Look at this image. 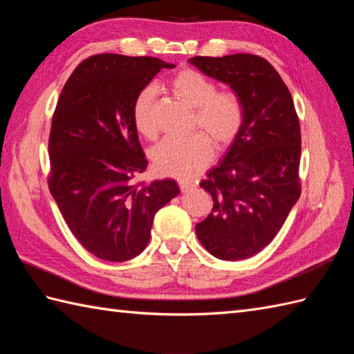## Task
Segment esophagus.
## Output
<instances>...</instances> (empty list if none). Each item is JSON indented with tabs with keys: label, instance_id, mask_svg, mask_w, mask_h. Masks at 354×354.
Segmentation results:
<instances>
[{
	"label": "esophagus",
	"instance_id": "1",
	"mask_svg": "<svg viewBox=\"0 0 354 354\" xmlns=\"http://www.w3.org/2000/svg\"><path fill=\"white\" fill-rule=\"evenodd\" d=\"M193 187H194V184H192V183H187V181H181V183H179V189H181L183 193L190 192V190L193 189Z\"/></svg>",
	"mask_w": 354,
	"mask_h": 354
}]
</instances>
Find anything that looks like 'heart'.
Instances as JSON below:
<instances>
[{
	"label": "heart",
	"mask_w": 354,
	"mask_h": 354,
	"mask_svg": "<svg viewBox=\"0 0 354 354\" xmlns=\"http://www.w3.org/2000/svg\"><path fill=\"white\" fill-rule=\"evenodd\" d=\"M170 85L179 99L194 108L193 124L207 133L217 147L228 146L236 138L243 123V106L236 93L216 91L213 82L194 70L179 71ZM155 97L153 85L142 88L132 108L135 127L147 138L156 135ZM206 136L198 132L187 138H164L150 152L155 169L161 175L192 181L213 158V142Z\"/></svg>",
	"instance_id": "obj_1"
}]
</instances>
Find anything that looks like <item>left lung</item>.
Segmentation results:
<instances>
[{"mask_svg":"<svg viewBox=\"0 0 354 354\" xmlns=\"http://www.w3.org/2000/svg\"><path fill=\"white\" fill-rule=\"evenodd\" d=\"M228 85L243 106V123L219 164L202 179L213 209L196 225L205 250L243 260L268 246L299 198L301 132L292 95L266 59L246 53L189 59Z\"/></svg>","mask_w":354,"mask_h":354,"instance_id":"left-lung-1","label":"left lung"}]
</instances>
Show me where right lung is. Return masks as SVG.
I'll return each instance as SVG.
<instances>
[{
  "mask_svg": "<svg viewBox=\"0 0 354 354\" xmlns=\"http://www.w3.org/2000/svg\"><path fill=\"white\" fill-rule=\"evenodd\" d=\"M158 57L91 56L66 80L51 120L48 187L86 251L126 261L147 246L153 217L178 196L175 179L133 184L146 170L132 108L162 68Z\"/></svg>",
  "mask_w": 354,
  "mask_h": 354,
  "instance_id": "1",
  "label": "right lung"
}]
</instances>
